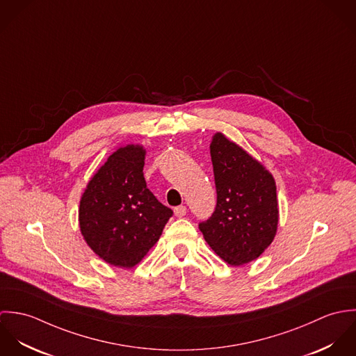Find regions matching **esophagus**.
<instances>
[{"label": "esophagus", "instance_id": "1", "mask_svg": "<svg viewBox=\"0 0 356 356\" xmlns=\"http://www.w3.org/2000/svg\"><path fill=\"white\" fill-rule=\"evenodd\" d=\"M186 212H188V209H186V207H185V205H179V207L174 208V213H175V216H178V218L185 216V215H186Z\"/></svg>", "mask_w": 356, "mask_h": 356}]
</instances>
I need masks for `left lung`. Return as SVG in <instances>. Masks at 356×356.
Returning a JSON list of instances; mask_svg holds the SVG:
<instances>
[{
    "label": "left lung",
    "instance_id": "obj_1",
    "mask_svg": "<svg viewBox=\"0 0 356 356\" xmlns=\"http://www.w3.org/2000/svg\"><path fill=\"white\" fill-rule=\"evenodd\" d=\"M216 207L199 229L212 251L230 266L256 260L273 243L278 227L274 177L225 134L209 144Z\"/></svg>",
    "mask_w": 356,
    "mask_h": 356
}]
</instances>
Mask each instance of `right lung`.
Here are the masks:
<instances>
[{
	"mask_svg": "<svg viewBox=\"0 0 356 356\" xmlns=\"http://www.w3.org/2000/svg\"><path fill=\"white\" fill-rule=\"evenodd\" d=\"M143 145L112 153L89 181L79 204L81 233L111 266L131 268L159 241L172 211L147 188Z\"/></svg>",
	"mask_w": 356,
	"mask_h": 356,
	"instance_id": "1",
	"label": "right lung"
}]
</instances>
